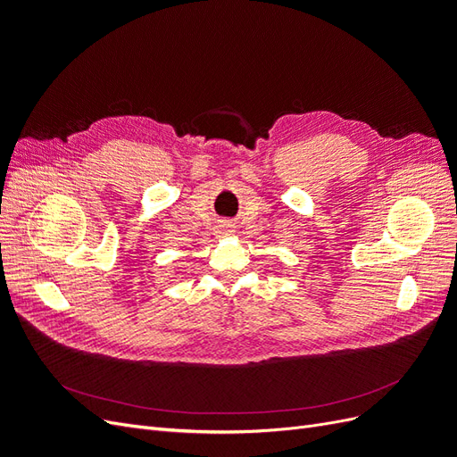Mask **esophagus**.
Instances as JSON below:
<instances>
[{
    "label": "esophagus",
    "instance_id": "1",
    "mask_svg": "<svg viewBox=\"0 0 457 457\" xmlns=\"http://www.w3.org/2000/svg\"><path fill=\"white\" fill-rule=\"evenodd\" d=\"M223 230H225V232H227V234H230V232H234V227H232V225H228V223H227V225H223Z\"/></svg>",
    "mask_w": 457,
    "mask_h": 457
}]
</instances>
